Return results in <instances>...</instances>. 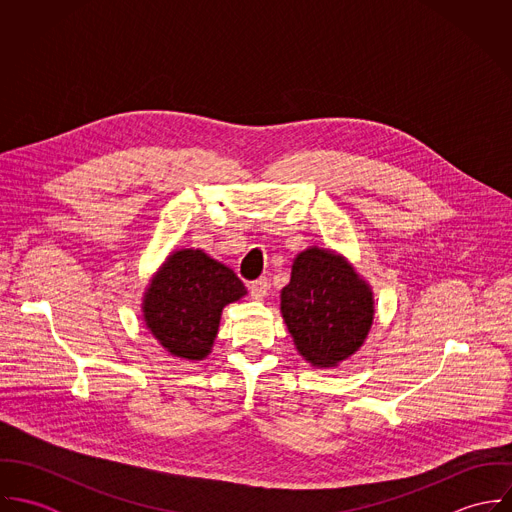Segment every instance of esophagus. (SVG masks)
<instances>
[{"mask_svg": "<svg viewBox=\"0 0 512 512\" xmlns=\"http://www.w3.org/2000/svg\"><path fill=\"white\" fill-rule=\"evenodd\" d=\"M270 290V284L266 278H258L254 282H250V293L256 297V299H264L268 295Z\"/></svg>", "mask_w": 512, "mask_h": 512, "instance_id": "1", "label": "esophagus"}]
</instances>
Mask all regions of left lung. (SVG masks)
<instances>
[{"instance_id":"left-lung-1","label":"left lung","mask_w":512,"mask_h":512,"mask_svg":"<svg viewBox=\"0 0 512 512\" xmlns=\"http://www.w3.org/2000/svg\"><path fill=\"white\" fill-rule=\"evenodd\" d=\"M282 315L305 361L337 366L365 343L374 301L365 280L341 256L307 248L293 260Z\"/></svg>"}]
</instances>
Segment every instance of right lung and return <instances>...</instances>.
<instances>
[{"mask_svg":"<svg viewBox=\"0 0 512 512\" xmlns=\"http://www.w3.org/2000/svg\"><path fill=\"white\" fill-rule=\"evenodd\" d=\"M244 293L238 276L203 250L173 252L147 288V329L173 357L201 361L211 353L222 307Z\"/></svg>","mask_w":512,"mask_h":512,"instance_id":"right-lung-1","label":"right lung"}]
</instances>
